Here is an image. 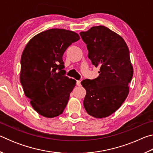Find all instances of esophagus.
Returning a JSON list of instances; mask_svg holds the SVG:
<instances>
[{"instance_id":"esophagus-1","label":"esophagus","mask_w":153,"mask_h":153,"mask_svg":"<svg viewBox=\"0 0 153 153\" xmlns=\"http://www.w3.org/2000/svg\"><path fill=\"white\" fill-rule=\"evenodd\" d=\"M76 84L77 86H81V81H80V80H77L76 82Z\"/></svg>"}]
</instances>
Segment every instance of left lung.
Returning a JSON list of instances; mask_svg holds the SVG:
<instances>
[{
	"instance_id": "obj_1",
	"label": "left lung",
	"mask_w": 153,
	"mask_h": 153,
	"mask_svg": "<svg viewBox=\"0 0 153 153\" xmlns=\"http://www.w3.org/2000/svg\"><path fill=\"white\" fill-rule=\"evenodd\" d=\"M79 34L92 65L100 67L97 78L81 82L86 90L84 108L94 117H108L121 107L128 95V84L134 74L129 48L122 37L103 25Z\"/></svg>"
}]
</instances>
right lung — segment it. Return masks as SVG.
<instances>
[{
  "label": "right lung",
  "instance_id": "add662e5",
  "mask_svg": "<svg viewBox=\"0 0 153 153\" xmlns=\"http://www.w3.org/2000/svg\"><path fill=\"white\" fill-rule=\"evenodd\" d=\"M79 38L72 31L50 29L33 36L23 51L21 84L33 109L44 117H57L66 107L76 81L65 76L63 55Z\"/></svg>",
  "mask_w": 153,
  "mask_h": 153
}]
</instances>
